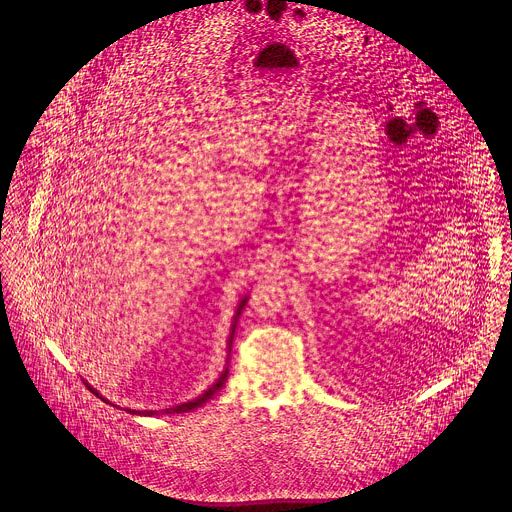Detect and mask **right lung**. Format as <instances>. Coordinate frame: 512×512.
I'll return each instance as SVG.
<instances>
[{
    "mask_svg": "<svg viewBox=\"0 0 512 512\" xmlns=\"http://www.w3.org/2000/svg\"><path fill=\"white\" fill-rule=\"evenodd\" d=\"M246 301H248V295H244L242 299H240V303L236 305V311H234V317H232V325H230V333H228V341H226V363H228V357H230V345H232V339H234V329H236V323H238V317H240V313H242V309H244V305H246ZM226 376H228V366H224V370L220 372L219 378H217V382L215 384H211L201 396H197V398H193V400H189V402H183V404H179V406H173V408H165V410H161V414H183V412H191V410H195V408H199V406H203L207 400H211L217 392H219L220 388H222V384L226 382ZM86 384V388L92 392V394H96L98 398H102L104 402H108V404H112L110 400H106L96 388H92L88 382H84ZM114 406V404H112ZM128 414H134V416H155L157 414V410H126Z\"/></svg>",
    "mask_w": 512,
    "mask_h": 512,
    "instance_id": "1",
    "label": "right lung"
}]
</instances>
